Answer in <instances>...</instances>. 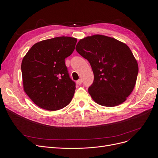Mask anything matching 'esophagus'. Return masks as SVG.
I'll return each instance as SVG.
<instances>
[{
  "instance_id": "obj_1",
  "label": "esophagus",
  "mask_w": 158,
  "mask_h": 158,
  "mask_svg": "<svg viewBox=\"0 0 158 158\" xmlns=\"http://www.w3.org/2000/svg\"><path fill=\"white\" fill-rule=\"evenodd\" d=\"M77 85H81L82 84V80L81 79H79L78 81H77Z\"/></svg>"
}]
</instances>
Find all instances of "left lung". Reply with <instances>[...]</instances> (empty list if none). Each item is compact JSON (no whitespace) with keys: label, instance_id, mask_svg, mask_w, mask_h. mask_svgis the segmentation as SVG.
Segmentation results:
<instances>
[{"label":"left lung","instance_id":"left-lung-1","mask_svg":"<svg viewBox=\"0 0 158 158\" xmlns=\"http://www.w3.org/2000/svg\"><path fill=\"white\" fill-rule=\"evenodd\" d=\"M76 49L94 75L88 93L99 105L113 107L127 100L137 79L138 64L129 47L113 38L95 35L81 39Z\"/></svg>","mask_w":158,"mask_h":158}]
</instances>
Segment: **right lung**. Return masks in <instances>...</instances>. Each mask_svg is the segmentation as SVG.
I'll return each mask as SVG.
<instances>
[{
	"mask_svg": "<svg viewBox=\"0 0 158 158\" xmlns=\"http://www.w3.org/2000/svg\"><path fill=\"white\" fill-rule=\"evenodd\" d=\"M76 43V38L69 36L45 40L32 45L23 57V90L41 108L56 111L71 102L76 83L69 77L64 60Z\"/></svg>",
	"mask_w": 158,
	"mask_h": 158,
	"instance_id": "1",
	"label": "right lung"
}]
</instances>
